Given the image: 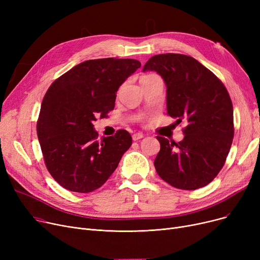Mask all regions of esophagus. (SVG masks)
I'll use <instances>...</instances> for the list:
<instances>
[{
	"instance_id": "obj_1",
	"label": "esophagus",
	"mask_w": 260,
	"mask_h": 260,
	"mask_svg": "<svg viewBox=\"0 0 260 260\" xmlns=\"http://www.w3.org/2000/svg\"><path fill=\"white\" fill-rule=\"evenodd\" d=\"M142 138H143V134H141V133H136V134L133 135V140L134 141H138Z\"/></svg>"
}]
</instances>
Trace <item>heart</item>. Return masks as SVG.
<instances>
[{
  "instance_id": "heart-1",
  "label": "heart",
  "mask_w": 260,
  "mask_h": 260,
  "mask_svg": "<svg viewBox=\"0 0 260 260\" xmlns=\"http://www.w3.org/2000/svg\"><path fill=\"white\" fill-rule=\"evenodd\" d=\"M153 76H155V75H144V76H142V77L140 78V81H144V80H147V79H149V78H152Z\"/></svg>"
}]
</instances>
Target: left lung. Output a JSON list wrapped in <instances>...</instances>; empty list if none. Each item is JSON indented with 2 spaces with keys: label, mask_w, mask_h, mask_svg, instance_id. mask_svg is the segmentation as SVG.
<instances>
[{
  "label": "left lung",
  "mask_w": 260,
  "mask_h": 260,
  "mask_svg": "<svg viewBox=\"0 0 260 260\" xmlns=\"http://www.w3.org/2000/svg\"><path fill=\"white\" fill-rule=\"evenodd\" d=\"M146 71L157 72L166 82L169 116L187 123L178 143L157 136L158 175L180 189L208 185L223 168L234 138L233 104L225 86L206 66L181 53L156 54L145 63Z\"/></svg>",
  "instance_id": "obj_1"
}]
</instances>
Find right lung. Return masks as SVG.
Returning <instances> with one entry per match:
<instances>
[{
	"label": "right lung",
	"instance_id": "right-lung-1",
	"mask_svg": "<svg viewBox=\"0 0 260 260\" xmlns=\"http://www.w3.org/2000/svg\"><path fill=\"white\" fill-rule=\"evenodd\" d=\"M141 66L134 59L82 62L54 80L47 89L37 122L45 166L64 188L90 193L102 186L132 145V136L119 129L98 139L97 118L115 107L120 85Z\"/></svg>",
	"mask_w": 260,
	"mask_h": 260
}]
</instances>
